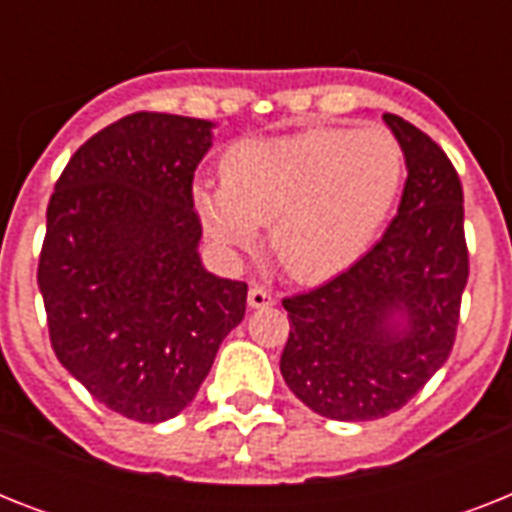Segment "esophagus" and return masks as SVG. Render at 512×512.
<instances>
[{
  "label": "esophagus",
  "instance_id": "obj_1",
  "mask_svg": "<svg viewBox=\"0 0 512 512\" xmlns=\"http://www.w3.org/2000/svg\"><path fill=\"white\" fill-rule=\"evenodd\" d=\"M247 303H249V308H268V305L276 303V295H273L271 289H265V287H260V284H255V287L249 289Z\"/></svg>",
  "mask_w": 512,
  "mask_h": 512
}]
</instances>
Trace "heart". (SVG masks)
I'll use <instances>...</instances> for the list:
<instances>
[{
    "instance_id": "b5f03b06",
    "label": "heart",
    "mask_w": 512,
    "mask_h": 512,
    "mask_svg": "<svg viewBox=\"0 0 512 512\" xmlns=\"http://www.w3.org/2000/svg\"><path fill=\"white\" fill-rule=\"evenodd\" d=\"M404 183V151L382 127H313L241 140L225 151L220 185L193 204L225 252H247L271 223V252L300 284L348 271L372 247Z\"/></svg>"
}]
</instances>
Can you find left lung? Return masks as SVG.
<instances>
[{
  "label": "left lung",
  "mask_w": 512,
  "mask_h": 512,
  "mask_svg": "<svg viewBox=\"0 0 512 512\" xmlns=\"http://www.w3.org/2000/svg\"><path fill=\"white\" fill-rule=\"evenodd\" d=\"M385 124L409 170L398 215L348 271L281 300L289 313L284 382L329 420H377L409 404L452 353L468 284L460 175L414 124L396 114Z\"/></svg>",
  "instance_id": "obj_1"
}]
</instances>
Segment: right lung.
<instances>
[{
	"instance_id": "1",
	"label": "right lung",
	"mask_w": 512,
	"mask_h": 512,
	"mask_svg": "<svg viewBox=\"0 0 512 512\" xmlns=\"http://www.w3.org/2000/svg\"><path fill=\"white\" fill-rule=\"evenodd\" d=\"M209 127L138 111L92 135L60 172L39 255L55 356L90 396L138 422L191 404L247 284L201 268L193 172Z\"/></svg>"
}]
</instances>
